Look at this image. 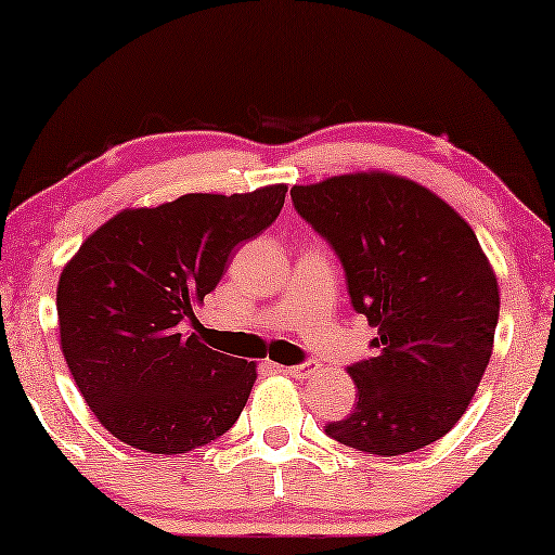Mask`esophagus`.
Instances as JSON below:
<instances>
[{"label":"esophagus","mask_w":555,"mask_h":555,"mask_svg":"<svg viewBox=\"0 0 555 555\" xmlns=\"http://www.w3.org/2000/svg\"><path fill=\"white\" fill-rule=\"evenodd\" d=\"M318 371L315 363H300V366H287L285 374H291L293 378H310Z\"/></svg>","instance_id":"34e87169"}]
</instances>
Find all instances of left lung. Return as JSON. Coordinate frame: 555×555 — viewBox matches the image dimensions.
Returning a JSON list of instances; mask_svg holds the SVG:
<instances>
[{
	"label": "left lung",
	"instance_id": "obj_1",
	"mask_svg": "<svg viewBox=\"0 0 555 555\" xmlns=\"http://www.w3.org/2000/svg\"><path fill=\"white\" fill-rule=\"evenodd\" d=\"M298 215L336 249L376 356L348 366L359 401L325 435L369 454L442 439L488 369L498 278L473 227L412 179L344 173L293 186Z\"/></svg>",
	"mask_w": 555,
	"mask_h": 555
}]
</instances>
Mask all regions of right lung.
<instances>
[{"instance_id": "right-lung-1", "label": "right lung", "mask_w": 555, "mask_h": 555, "mask_svg": "<svg viewBox=\"0 0 555 555\" xmlns=\"http://www.w3.org/2000/svg\"><path fill=\"white\" fill-rule=\"evenodd\" d=\"M285 184L184 194L124 209L82 242L57 283L60 346L82 399L120 442L184 454L237 422L255 361L181 333L232 249L275 222Z\"/></svg>"}]
</instances>
